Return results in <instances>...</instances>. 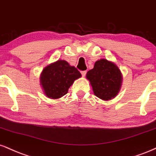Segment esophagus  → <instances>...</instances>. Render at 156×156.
<instances>
[{
    "mask_svg": "<svg viewBox=\"0 0 156 156\" xmlns=\"http://www.w3.org/2000/svg\"><path fill=\"white\" fill-rule=\"evenodd\" d=\"M86 74V71H82L81 72V75L83 77H85Z\"/></svg>",
    "mask_w": 156,
    "mask_h": 156,
    "instance_id": "esophagus-1",
    "label": "esophagus"
}]
</instances>
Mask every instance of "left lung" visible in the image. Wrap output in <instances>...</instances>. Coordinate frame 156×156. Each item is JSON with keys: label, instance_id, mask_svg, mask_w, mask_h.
I'll return each instance as SVG.
<instances>
[{"label": "left lung", "instance_id": "obj_1", "mask_svg": "<svg viewBox=\"0 0 156 156\" xmlns=\"http://www.w3.org/2000/svg\"><path fill=\"white\" fill-rule=\"evenodd\" d=\"M94 94L105 101L112 99L121 90L123 76L119 67L113 62L101 59L95 62L94 68L86 73Z\"/></svg>", "mask_w": 156, "mask_h": 156}]
</instances>
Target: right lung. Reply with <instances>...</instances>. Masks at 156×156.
Instances as JSON below:
<instances>
[{"label":"right lung","mask_w":156,"mask_h":156,"mask_svg":"<svg viewBox=\"0 0 156 156\" xmlns=\"http://www.w3.org/2000/svg\"><path fill=\"white\" fill-rule=\"evenodd\" d=\"M80 77L76 67L65 60L59 59L44 67L40 75V85L45 96L57 99L66 94L75 80Z\"/></svg>","instance_id":"1"}]
</instances>
